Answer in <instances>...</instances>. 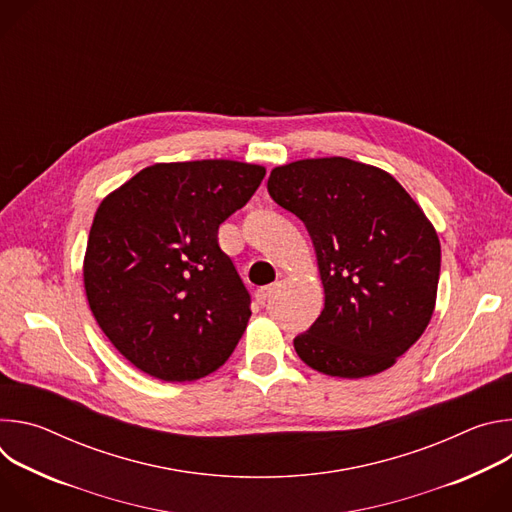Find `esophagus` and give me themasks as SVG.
<instances>
[{"mask_svg":"<svg viewBox=\"0 0 512 512\" xmlns=\"http://www.w3.org/2000/svg\"><path fill=\"white\" fill-rule=\"evenodd\" d=\"M273 291H275V285H265V287H259V289L255 291V300H257V304L265 306V304L269 302V298L273 296Z\"/></svg>","mask_w":512,"mask_h":512,"instance_id":"34e87169","label":"esophagus"}]
</instances>
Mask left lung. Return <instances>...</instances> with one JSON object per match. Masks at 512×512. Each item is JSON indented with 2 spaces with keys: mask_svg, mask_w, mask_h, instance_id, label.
Segmentation results:
<instances>
[{
  "mask_svg": "<svg viewBox=\"0 0 512 512\" xmlns=\"http://www.w3.org/2000/svg\"><path fill=\"white\" fill-rule=\"evenodd\" d=\"M267 190L306 225L324 285L298 356L342 379L393 367L427 328L440 281V239L419 204L385 170L348 158L277 166Z\"/></svg>",
  "mask_w": 512,
  "mask_h": 512,
  "instance_id": "left-lung-1",
  "label": "left lung"
}]
</instances>
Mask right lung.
<instances>
[{"mask_svg":"<svg viewBox=\"0 0 512 512\" xmlns=\"http://www.w3.org/2000/svg\"><path fill=\"white\" fill-rule=\"evenodd\" d=\"M263 166L154 164L97 208L83 277L111 344L145 375L184 383L223 367L251 318V296L218 227L243 208Z\"/></svg>","mask_w":512,"mask_h":512,"instance_id":"obj_1","label":"right lung"}]
</instances>
